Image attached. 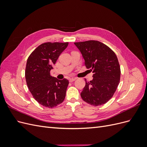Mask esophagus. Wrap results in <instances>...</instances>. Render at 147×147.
Segmentation results:
<instances>
[{
    "instance_id": "esophagus-1",
    "label": "esophagus",
    "mask_w": 147,
    "mask_h": 147,
    "mask_svg": "<svg viewBox=\"0 0 147 147\" xmlns=\"http://www.w3.org/2000/svg\"><path fill=\"white\" fill-rule=\"evenodd\" d=\"M77 79V78H74V77H72V78H69V82H74V81H75V80Z\"/></svg>"
}]
</instances>
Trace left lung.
I'll return each instance as SVG.
<instances>
[{"instance_id": "8db88e82", "label": "left lung", "mask_w": 147, "mask_h": 147, "mask_svg": "<svg viewBox=\"0 0 147 147\" xmlns=\"http://www.w3.org/2000/svg\"><path fill=\"white\" fill-rule=\"evenodd\" d=\"M74 44L81 52L84 64L91 69L93 79L86 82L81 92L82 99L88 104L99 106L112 98L119 83L120 66L115 53L99 41L88 40Z\"/></svg>"}]
</instances>
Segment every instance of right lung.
Here are the masks:
<instances>
[{"mask_svg":"<svg viewBox=\"0 0 147 147\" xmlns=\"http://www.w3.org/2000/svg\"><path fill=\"white\" fill-rule=\"evenodd\" d=\"M68 44V42L42 43L28 59L25 70L26 83L34 98L46 107H55L65 99L69 80L51 77L50 70Z\"/></svg>","mask_w":147,"mask_h":147,"instance_id":"1","label":"right lung"}]
</instances>
